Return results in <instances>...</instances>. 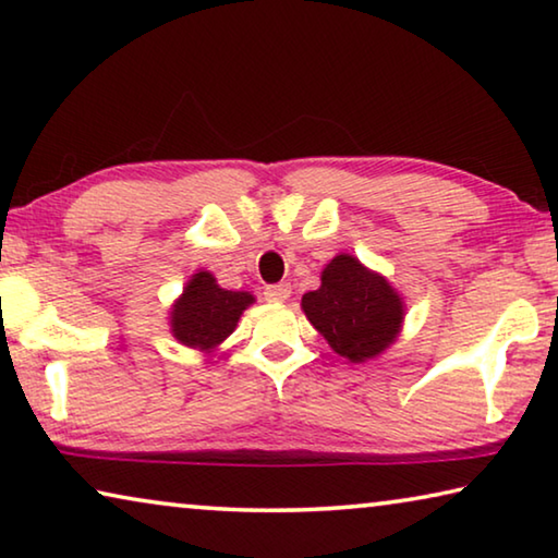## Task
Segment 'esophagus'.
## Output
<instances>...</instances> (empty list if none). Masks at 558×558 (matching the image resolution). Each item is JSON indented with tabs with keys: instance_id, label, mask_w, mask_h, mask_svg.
Wrapping results in <instances>:
<instances>
[{
	"instance_id": "obj_1",
	"label": "esophagus",
	"mask_w": 558,
	"mask_h": 558,
	"mask_svg": "<svg viewBox=\"0 0 558 558\" xmlns=\"http://www.w3.org/2000/svg\"><path fill=\"white\" fill-rule=\"evenodd\" d=\"M263 298L268 302H286L290 298V286L288 282H278V286H268L263 290Z\"/></svg>"
}]
</instances>
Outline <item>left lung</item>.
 Wrapping results in <instances>:
<instances>
[{
  "instance_id": "1",
  "label": "left lung",
  "mask_w": 558,
  "mask_h": 558,
  "mask_svg": "<svg viewBox=\"0 0 558 558\" xmlns=\"http://www.w3.org/2000/svg\"><path fill=\"white\" fill-rule=\"evenodd\" d=\"M302 310L329 347L349 362H364L389 347L401 329L403 302L386 278L352 256L323 270V286L302 295Z\"/></svg>"
}]
</instances>
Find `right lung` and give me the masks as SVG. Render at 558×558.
Segmentation results:
<instances>
[{"label": "right lung", "mask_w": 558, "mask_h": 558, "mask_svg": "<svg viewBox=\"0 0 558 558\" xmlns=\"http://www.w3.org/2000/svg\"><path fill=\"white\" fill-rule=\"evenodd\" d=\"M253 302L248 292H233L216 286L211 272H196L184 295L172 307V332L179 342L194 349H214L229 337L245 307Z\"/></svg>", "instance_id": "right-lung-1"}]
</instances>
